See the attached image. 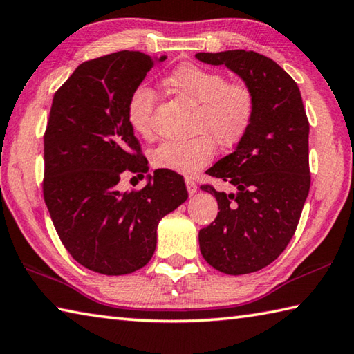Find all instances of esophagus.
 Instances as JSON below:
<instances>
[{
  "instance_id": "34e87169",
  "label": "esophagus",
  "mask_w": 354,
  "mask_h": 354,
  "mask_svg": "<svg viewBox=\"0 0 354 354\" xmlns=\"http://www.w3.org/2000/svg\"><path fill=\"white\" fill-rule=\"evenodd\" d=\"M185 185H187V192H189L190 196L196 194L198 185H196V183L194 181V179H192V178H185Z\"/></svg>"
}]
</instances>
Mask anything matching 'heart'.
<instances>
[{"label":"heart","mask_w":354,"mask_h":354,"mask_svg":"<svg viewBox=\"0 0 354 354\" xmlns=\"http://www.w3.org/2000/svg\"><path fill=\"white\" fill-rule=\"evenodd\" d=\"M162 85L196 106L194 131L189 140H167L153 150L151 160L158 169L183 175H195L215 156L216 144L234 149L252 127L257 113L255 89L243 80H227L218 69L195 63H183L167 73ZM156 95L140 85L133 89L127 102V120L140 138L155 134L153 111Z\"/></svg>","instance_id":"obj_1"}]
</instances>
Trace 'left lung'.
<instances>
[{"mask_svg":"<svg viewBox=\"0 0 354 354\" xmlns=\"http://www.w3.org/2000/svg\"><path fill=\"white\" fill-rule=\"evenodd\" d=\"M209 65H226L255 89L252 127L236 150L205 171L232 184L236 194L203 184L218 201V215L199 230V249L216 271L250 274L286 249L310 192L308 122L300 89L283 68L254 50L199 53Z\"/></svg>","mask_w":354,"mask_h":354,"instance_id":"8db88e82","label":"left lung"}]
</instances>
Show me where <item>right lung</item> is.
<instances>
[{"label":"right lung","mask_w":354,"mask_h":354,"mask_svg":"<svg viewBox=\"0 0 354 354\" xmlns=\"http://www.w3.org/2000/svg\"><path fill=\"white\" fill-rule=\"evenodd\" d=\"M155 63L139 50L97 57L54 94L43 196L63 246L89 271L124 275L144 268L155 254L158 223L189 196L184 178L167 169L149 176L142 190L118 189L125 171H149L127 102Z\"/></svg>","instance_id":"obj_1"}]
</instances>
